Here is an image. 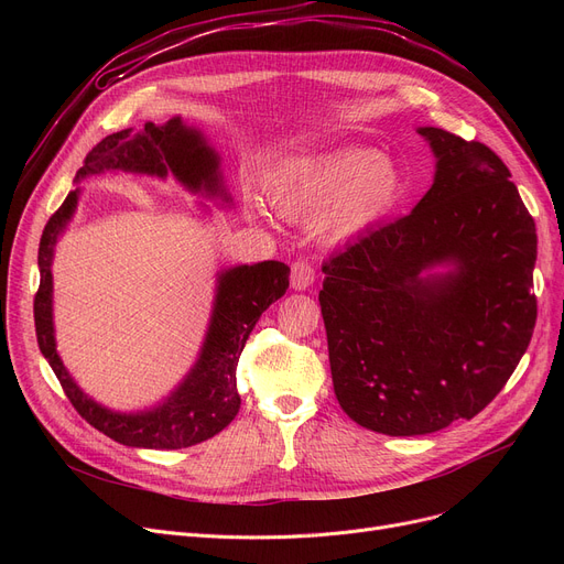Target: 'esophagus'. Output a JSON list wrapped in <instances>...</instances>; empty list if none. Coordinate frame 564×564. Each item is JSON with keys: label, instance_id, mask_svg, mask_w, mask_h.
<instances>
[{"label": "esophagus", "instance_id": "34e87169", "mask_svg": "<svg viewBox=\"0 0 564 564\" xmlns=\"http://www.w3.org/2000/svg\"><path fill=\"white\" fill-rule=\"evenodd\" d=\"M315 281V267L311 260L306 258H300L292 262V272H290V285L294 290H306L311 288Z\"/></svg>", "mask_w": 564, "mask_h": 564}]
</instances>
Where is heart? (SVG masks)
I'll list each match as a JSON object with an SVG mask.
<instances>
[{
	"instance_id": "obj_1",
	"label": "heart",
	"mask_w": 564,
	"mask_h": 564,
	"mask_svg": "<svg viewBox=\"0 0 564 564\" xmlns=\"http://www.w3.org/2000/svg\"><path fill=\"white\" fill-rule=\"evenodd\" d=\"M402 196V175L387 158L372 151H345L324 158L279 187L274 205L290 219L332 212V224L351 232L387 213Z\"/></svg>"
}]
</instances>
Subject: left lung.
<instances>
[{
  "mask_svg": "<svg viewBox=\"0 0 564 564\" xmlns=\"http://www.w3.org/2000/svg\"><path fill=\"white\" fill-rule=\"evenodd\" d=\"M436 155L413 213L322 264L319 306L334 391L379 434H432L473 419L519 366L538 319L535 221L480 141L419 130ZM456 270L421 280L432 263Z\"/></svg>",
  "mask_w": 564,
  "mask_h": 564,
  "instance_id": "obj_1",
  "label": "left lung"
}]
</instances>
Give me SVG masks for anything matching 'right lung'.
<instances>
[{
	"mask_svg": "<svg viewBox=\"0 0 564 564\" xmlns=\"http://www.w3.org/2000/svg\"><path fill=\"white\" fill-rule=\"evenodd\" d=\"M217 155L205 145L203 137L175 116L164 126L145 123L141 132L121 130L105 137L86 155L84 166L77 171V181L109 169L160 177L171 171L189 189L217 194ZM77 194L79 189L70 192L45 224L39 247L41 285L34 297L39 347L62 383L66 398L88 425L132 448L177 451L219 434L240 411V395H237L235 383L237 361H240V354L260 315L285 294L290 285V267L285 262L264 260L224 272L219 276L215 311L200 357L181 383V389L153 411L113 413L79 391L54 347L50 262L56 237L62 235L75 213Z\"/></svg>",
	"mask_w": 564,
	"mask_h": 564,
	"instance_id": "obj_1",
	"label": "right lung"
}]
</instances>
